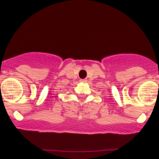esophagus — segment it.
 I'll list each match as a JSON object with an SVG mask.
<instances>
[{
	"label": "esophagus",
	"instance_id": "esophagus-1",
	"mask_svg": "<svg viewBox=\"0 0 159 159\" xmlns=\"http://www.w3.org/2000/svg\"><path fill=\"white\" fill-rule=\"evenodd\" d=\"M80 81L82 83H85V82H87V79H81L80 80Z\"/></svg>",
	"mask_w": 159,
	"mask_h": 159
}]
</instances>
